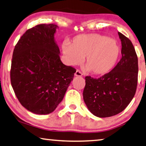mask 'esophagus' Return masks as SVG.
Instances as JSON below:
<instances>
[{
	"mask_svg": "<svg viewBox=\"0 0 146 146\" xmlns=\"http://www.w3.org/2000/svg\"><path fill=\"white\" fill-rule=\"evenodd\" d=\"M75 77H82V73L80 72L79 70H77L76 72L75 73Z\"/></svg>",
	"mask_w": 146,
	"mask_h": 146,
	"instance_id": "1",
	"label": "esophagus"
}]
</instances>
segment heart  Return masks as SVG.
<instances>
[{"label":"heart","mask_w":146,"mask_h":146,"mask_svg":"<svg viewBox=\"0 0 146 146\" xmlns=\"http://www.w3.org/2000/svg\"><path fill=\"white\" fill-rule=\"evenodd\" d=\"M62 52L67 64H84L91 73L96 75L108 73L118 61L121 48L113 38L98 33L82 34L75 36L70 44L62 46Z\"/></svg>","instance_id":"heart-1"}]
</instances>
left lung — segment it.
<instances>
[{
    "instance_id": "obj_1",
    "label": "left lung",
    "mask_w": 146,
    "mask_h": 146,
    "mask_svg": "<svg viewBox=\"0 0 146 146\" xmlns=\"http://www.w3.org/2000/svg\"><path fill=\"white\" fill-rule=\"evenodd\" d=\"M122 58L110 73L98 79L85 77L83 99L88 110L98 117H109L127 107L135 95L138 65L131 41L118 32Z\"/></svg>"
}]
</instances>
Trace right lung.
I'll list each match as a JSON object with an SVG mask.
<instances>
[{"label":"right lung","instance_id":"add662e5","mask_svg":"<svg viewBox=\"0 0 146 146\" xmlns=\"http://www.w3.org/2000/svg\"><path fill=\"white\" fill-rule=\"evenodd\" d=\"M58 25L40 24L21 36L13 52L11 84L19 102L33 113L53 112L76 70L62 62L54 38Z\"/></svg>","mask_w":146,"mask_h":146}]
</instances>
